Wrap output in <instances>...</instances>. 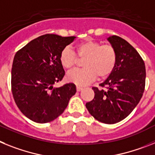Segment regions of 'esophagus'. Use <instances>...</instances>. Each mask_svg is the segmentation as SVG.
I'll use <instances>...</instances> for the list:
<instances>
[{"mask_svg": "<svg viewBox=\"0 0 155 155\" xmlns=\"http://www.w3.org/2000/svg\"><path fill=\"white\" fill-rule=\"evenodd\" d=\"M82 90H83V88H82V87H76V91H81Z\"/></svg>", "mask_w": 155, "mask_h": 155, "instance_id": "obj_1", "label": "esophagus"}]
</instances>
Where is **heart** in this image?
<instances>
[{"instance_id": "obj_1", "label": "heart", "mask_w": 155, "mask_h": 155, "mask_svg": "<svg viewBox=\"0 0 155 155\" xmlns=\"http://www.w3.org/2000/svg\"><path fill=\"white\" fill-rule=\"evenodd\" d=\"M76 54L80 58H85L82 69H75L68 72L66 79L68 82L78 86H86L94 81L97 76L104 79L111 75L117 62L116 51L111 45L89 40L76 47ZM60 63L66 69L76 64L77 58L69 47L63 48L59 56Z\"/></svg>"}]
</instances>
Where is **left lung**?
<instances>
[{
    "label": "left lung",
    "instance_id": "1",
    "mask_svg": "<svg viewBox=\"0 0 155 155\" xmlns=\"http://www.w3.org/2000/svg\"><path fill=\"white\" fill-rule=\"evenodd\" d=\"M117 53V62L111 75L101 83L107 90L93 87L94 98L86 107L95 119L115 124L126 118L138 104L145 87L146 69L135 48L118 36L107 38Z\"/></svg>",
    "mask_w": 155,
    "mask_h": 155
}]
</instances>
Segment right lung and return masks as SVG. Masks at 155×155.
Instances as JSON below:
<instances>
[{
	"label": "right lung",
	"mask_w": 155,
	"mask_h": 155,
	"mask_svg": "<svg viewBox=\"0 0 155 155\" xmlns=\"http://www.w3.org/2000/svg\"><path fill=\"white\" fill-rule=\"evenodd\" d=\"M76 37L45 34L31 40L15 54L12 68V91L24 115L37 123L54 120L64 112L76 92L74 83L54 87L64 71L60 53Z\"/></svg>",
	"instance_id": "1"
}]
</instances>
